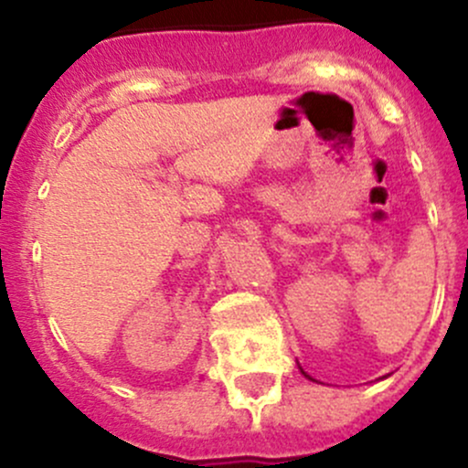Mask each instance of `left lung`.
<instances>
[{
    "label": "left lung",
    "mask_w": 468,
    "mask_h": 468,
    "mask_svg": "<svg viewBox=\"0 0 468 468\" xmlns=\"http://www.w3.org/2000/svg\"><path fill=\"white\" fill-rule=\"evenodd\" d=\"M302 373H304V371H302ZM304 376H306V373H304ZM306 378H309V376H306Z\"/></svg>",
    "instance_id": "8db88e82"
}]
</instances>
